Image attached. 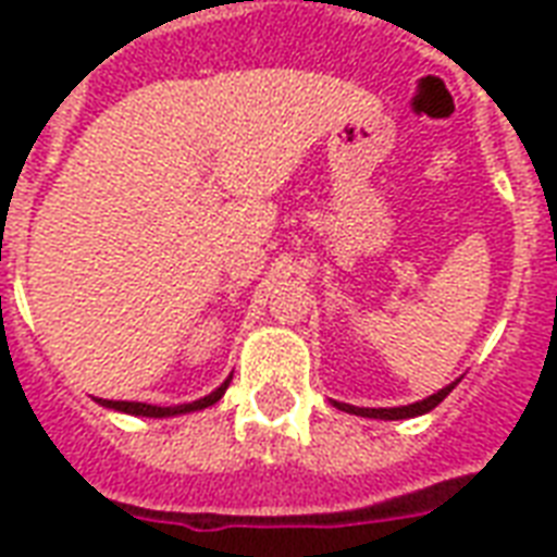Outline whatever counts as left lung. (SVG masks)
I'll return each mask as SVG.
<instances>
[{
    "label": "left lung",
    "mask_w": 557,
    "mask_h": 557,
    "mask_svg": "<svg viewBox=\"0 0 557 557\" xmlns=\"http://www.w3.org/2000/svg\"><path fill=\"white\" fill-rule=\"evenodd\" d=\"M456 383H450V386H444L442 392H435V395H430V398L418 400V404H409V407H392V409H363V407H351V404H337L343 412H355V416H366V418H386V421H398V418H416V416H424V412H430L433 407H438L447 395H450V389H454Z\"/></svg>",
    "instance_id": "left-lung-1"
}]
</instances>
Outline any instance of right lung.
<instances>
[{
  "label": "right lung",
  "mask_w": 557,
  "mask_h": 557,
  "mask_svg": "<svg viewBox=\"0 0 557 557\" xmlns=\"http://www.w3.org/2000/svg\"><path fill=\"white\" fill-rule=\"evenodd\" d=\"M230 381L223 383L220 389H214L206 398L194 400V404H183V407H150V404H136V400H101L103 407H113L122 409V412H131V416H148V418H162V416H180V412H194V409H206L211 404H218L223 398V392H226Z\"/></svg>",
  "instance_id": "right-lung-1"
}]
</instances>
